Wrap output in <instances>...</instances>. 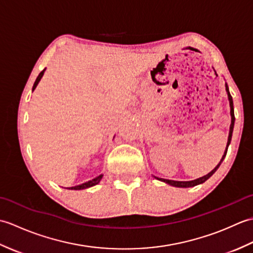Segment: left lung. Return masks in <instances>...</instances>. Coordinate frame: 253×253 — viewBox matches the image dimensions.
I'll return each mask as SVG.
<instances>
[{"instance_id":"left-lung-1","label":"left lung","mask_w":253,"mask_h":253,"mask_svg":"<svg viewBox=\"0 0 253 253\" xmlns=\"http://www.w3.org/2000/svg\"><path fill=\"white\" fill-rule=\"evenodd\" d=\"M225 90H226V93H227V98H228V102H229V107H230V126H229V133H228V139H227V144H226V148H225V151L223 157L219 161L218 164L211 171H210L209 174L204 175L202 177H199L197 179H193V180H188V181H178V180H170V179H164V178H159V177H155L154 178H157L161 181L165 182V184H168L169 186H173V187H177V188H189V187H195L197 185H200L203 184L204 181L208 180L210 177H211L215 171L217 170V169L219 168V165L222 164V162L224 161L225 157H226V153H227V149L228 146L230 144V141H232V136H233V130H234V125H235V114H234V103H233V98L232 95L229 93V89H228V85L227 84L225 83Z\"/></svg>"}]
</instances>
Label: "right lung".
I'll list each match as a JSON object with an SVG mask.
<instances>
[{
	"label": "right lung",
	"instance_id": "obj_1",
	"mask_svg": "<svg viewBox=\"0 0 253 253\" xmlns=\"http://www.w3.org/2000/svg\"><path fill=\"white\" fill-rule=\"evenodd\" d=\"M44 72H45V68H44L43 71H42V72L39 74V76L37 77L36 82H35V84H34V87H32V91H34V90L37 88L38 84H39V82L41 80V78L43 77V74H44ZM102 177H103V174L99 175L98 177H95V178L91 179V180H89V181H85V182H84V184H82V185L74 186V187H69V188H67V189H71V190H83V189H85V188H90V187H92V186L98 185L99 182L101 181Z\"/></svg>",
	"mask_w": 253,
	"mask_h": 253
}]
</instances>
